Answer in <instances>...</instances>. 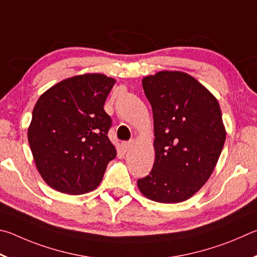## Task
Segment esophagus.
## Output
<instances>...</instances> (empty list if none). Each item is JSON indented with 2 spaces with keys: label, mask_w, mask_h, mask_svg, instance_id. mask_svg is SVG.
<instances>
[{
  "label": "esophagus",
  "mask_w": 257,
  "mask_h": 257,
  "mask_svg": "<svg viewBox=\"0 0 257 257\" xmlns=\"http://www.w3.org/2000/svg\"><path fill=\"white\" fill-rule=\"evenodd\" d=\"M133 147V142H124L123 145H121V149H123L124 152H127L132 149Z\"/></svg>",
  "instance_id": "34e87169"
}]
</instances>
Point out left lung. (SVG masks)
Instances as JSON below:
<instances>
[{
	"label": "left lung",
	"mask_w": 257,
	"mask_h": 257,
	"mask_svg": "<svg viewBox=\"0 0 257 257\" xmlns=\"http://www.w3.org/2000/svg\"><path fill=\"white\" fill-rule=\"evenodd\" d=\"M154 114L155 163L138 181L141 194L160 203L186 201L208 182L226 141L218 99L194 76L159 71L142 79Z\"/></svg>",
	"instance_id": "8db88e82"
}]
</instances>
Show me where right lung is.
<instances>
[{
	"label": "right lung",
	"instance_id": "obj_1",
	"mask_svg": "<svg viewBox=\"0 0 257 257\" xmlns=\"http://www.w3.org/2000/svg\"><path fill=\"white\" fill-rule=\"evenodd\" d=\"M116 80L85 73L60 81L36 102L28 127L34 161L44 182L71 195L100 184L116 148L107 133L111 119L103 109Z\"/></svg>",
	"mask_w": 257,
	"mask_h": 257
}]
</instances>
